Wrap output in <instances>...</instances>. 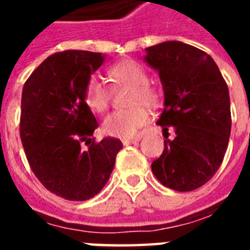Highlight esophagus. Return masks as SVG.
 <instances>
[{"label":"esophagus","instance_id":"34e87169","mask_svg":"<svg viewBox=\"0 0 250 250\" xmlns=\"http://www.w3.org/2000/svg\"><path fill=\"white\" fill-rule=\"evenodd\" d=\"M139 141H141V138H125V139H122L125 146H127V145H132V143H138Z\"/></svg>","mask_w":250,"mask_h":250}]
</instances>
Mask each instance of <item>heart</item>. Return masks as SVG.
<instances>
[{
    "label": "heart",
    "instance_id": "heart-1",
    "mask_svg": "<svg viewBox=\"0 0 250 250\" xmlns=\"http://www.w3.org/2000/svg\"><path fill=\"white\" fill-rule=\"evenodd\" d=\"M108 77L115 85L131 87L128 104L131 107L109 114L103 122L107 135L131 138L148 120L147 107H157L159 92L148 82L146 69L135 60H123L109 68ZM84 102L95 112H104L111 103V91L98 76H91L84 87Z\"/></svg>",
    "mask_w": 250,
    "mask_h": 250
}]
</instances>
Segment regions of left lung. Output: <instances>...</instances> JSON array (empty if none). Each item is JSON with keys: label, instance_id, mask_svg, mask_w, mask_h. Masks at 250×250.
<instances>
[{"label": "left lung", "instance_id": "left-lung-1", "mask_svg": "<svg viewBox=\"0 0 250 250\" xmlns=\"http://www.w3.org/2000/svg\"><path fill=\"white\" fill-rule=\"evenodd\" d=\"M146 51L145 60L159 72L165 91L157 123L165 148L151 170L163 186L191 191L211 179L225 157L231 128L229 89L214 60L195 46L166 41Z\"/></svg>", "mask_w": 250, "mask_h": 250}]
</instances>
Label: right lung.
<instances>
[{
  "mask_svg": "<svg viewBox=\"0 0 250 250\" xmlns=\"http://www.w3.org/2000/svg\"><path fill=\"white\" fill-rule=\"evenodd\" d=\"M103 62L102 53L57 52L22 88L20 138L30 170L46 190L68 201L95 197L123 147L111 136L95 141L98 122L84 102L85 83Z\"/></svg>",
  "mask_w": 250,
  "mask_h": 250,
  "instance_id": "1",
  "label": "right lung"
}]
</instances>
